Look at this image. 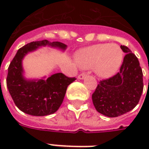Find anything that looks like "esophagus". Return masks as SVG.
Segmentation results:
<instances>
[{
	"mask_svg": "<svg viewBox=\"0 0 149 149\" xmlns=\"http://www.w3.org/2000/svg\"><path fill=\"white\" fill-rule=\"evenodd\" d=\"M86 73H85V72H83V73H81V74H79V76H78V78L80 79H84V78H86Z\"/></svg>",
	"mask_w": 149,
	"mask_h": 149,
	"instance_id": "34e87169",
	"label": "esophagus"
}]
</instances>
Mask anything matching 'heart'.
I'll return each instance as SVG.
<instances>
[{"label":"heart","mask_w":149,"mask_h":149,"mask_svg":"<svg viewBox=\"0 0 149 149\" xmlns=\"http://www.w3.org/2000/svg\"><path fill=\"white\" fill-rule=\"evenodd\" d=\"M124 54L117 44H98L78 52L77 61L81 67H94L97 75L107 78L118 72L122 64Z\"/></svg>","instance_id":"obj_1"}]
</instances>
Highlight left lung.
<instances>
[{
    "label": "left lung",
    "mask_w": 149,
    "mask_h": 149,
    "mask_svg": "<svg viewBox=\"0 0 149 149\" xmlns=\"http://www.w3.org/2000/svg\"><path fill=\"white\" fill-rule=\"evenodd\" d=\"M120 49L126 55L120 71L111 78L100 80L92 94L96 110L109 118L134 109L143 91V73L139 59L127 46L120 45Z\"/></svg>",
    "instance_id": "obj_1"
}]
</instances>
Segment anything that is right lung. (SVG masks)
Listing matches in <instances>:
<instances>
[{
    "instance_id": "1",
    "label": "right lung",
    "mask_w": 149,
    "mask_h": 149,
    "mask_svg": "<svg viewBox=\"0 0 149 149\" xmlns=\"http://www.w3.org/2000/svg\"><path fill=\"white\" fill-rule=\"evenodd\" d=\"M45 45L63 50L66 49V45L59 42H32L17 50L8 67L6 81L9 93L18 109L30 115L45 116L55 113L63 103L68 86L77 79L62 72L52 75L47 79H24L22 65L24 56L39 46Z\"/></svg>"
}]
</instances>
